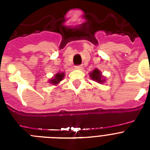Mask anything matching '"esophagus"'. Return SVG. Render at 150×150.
<instances>
[{
    "label": "esophagus",
    "instance_id": "obj_1",
    "mask_svg": "<svg viewBox=\"0 0 150 150\" xmlns=\"http://www.w3.org/2000/svg\"><path fill=\"white\" fill-rule=\"evenodd\" d=\"M75 68L77 69V70H82L83 69V65H76L75 66Z\"/></svg>",
    "mask_w": 150,
    "mask_h": 150
}]
</instances>
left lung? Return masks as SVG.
Wrapping results in <instances>:
<instances>
[{
	"label": "left lung",
	"instance_id": "obj_1",
	"mask_svg": "<svg viewBox=\"0 0 150 150\" xmlns=\"http://www.w3.org/2000/svg\"><path fill=\"white\" fill-rule=\"evenodd\" d=\"M90 76L92 79H94L95 81H97L99 83H102L104 82V79H103V76H101V73L98 69H95L92 73L90 74Z\"/></svg>",
	"mask_w": 150,
	"mask_h": 150
}]
</instances>
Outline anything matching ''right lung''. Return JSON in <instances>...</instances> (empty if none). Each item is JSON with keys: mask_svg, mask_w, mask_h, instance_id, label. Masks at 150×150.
<instances>
[{"mask_svg": "<svg viewBox=\"0 0 150 150\" xmlns=\"http://www.w3.org/2000/svg\"><path fill=\"white\" fill-rule=\"evenodd\" d=\"M64 76V73H59V74H57L55 76V77L50 80V83L54 85L58 84L59 82L62 81V79H63Z\"/></svg>", "mask_w": 150, "mask_h": 150, "instance_id": "right-lung-1", "label": "right lung"}]
</instances>
